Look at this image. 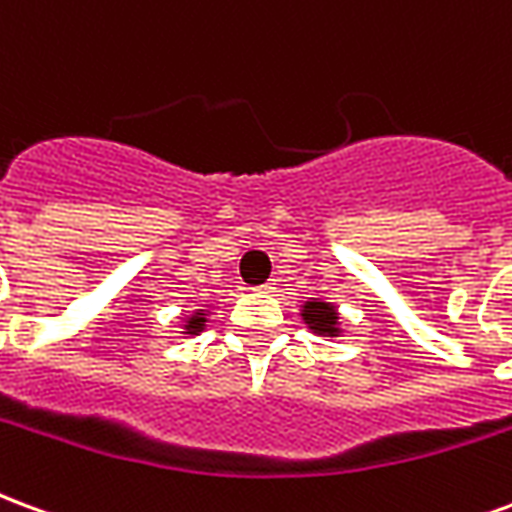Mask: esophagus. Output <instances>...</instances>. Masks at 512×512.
<instances>
[{
	"mask_svg": "<svg viewBox=\"0 0 512 512\" xmlns=\"http://www.w3.org/2000/svg\"><path fill=\"white\" fill-rule=\"evenodd\" d=\"M260 293H274V290H277V282H274V279H271V282H266V285H260Z\"/></svg>",
	"mask_w": 512,
	"mask_h": 512,
	"instance_id": "1",
	"label": "esophagus"
}]
</instances>
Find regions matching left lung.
Returning a JSON list of instances; mask_svg holds the SVG:
<instances>
[{"instance_id": "left-lung-1", "label": "left lung", "mask_w": 512, "mask_h": 512, "mask_svg": "<svg viewBox=\"0 0 512 512\" xmlns=\"http://www.w3.org/2000/svg\"><path fill=\"white\" fill-rule=\"evenodd\" d=\"M301 318L307 323V329L315 334H321V337H340V315H337V307L329 304V301L321 299H312L304 301V307H301Z\"/></svg>"}]
</instances>
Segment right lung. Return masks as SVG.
<instances>
[{
    "label": "right lung",
    "mask_w": 512,
    "mask_h": 512,
    "mask_svg": "<svg viewBox=\"0 0 512 512\" xmlns=\"http://www.w3.org/2000/svg\"><path fill=\"white\" fill-rule=\"evenodd\" d=\"M183 323H186V326H183V334H200L202 329H205V323H208V310H197Z\"/></svg>",
    "instance_id": "obj_1"
}]
</instances>
